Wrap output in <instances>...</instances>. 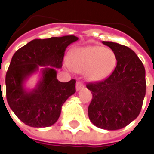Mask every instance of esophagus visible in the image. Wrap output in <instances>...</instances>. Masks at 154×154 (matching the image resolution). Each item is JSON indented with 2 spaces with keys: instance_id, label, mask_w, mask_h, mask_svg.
<instances>
[{
  "instance_id": "34e87169",
  "label": "esophagus",
  "mask_w": 154,
  "mask_h": 154,
  "mask_svg": "<svg viewBox=\"0 0 154 154\" xmlns=\"http://www.w3.org/2000/svg\"><path fill=\"white\" fill-rule=\"evenodd\" d=\"M83 88H84V84L82 82H77V84H76V89H77V91L81 90Z\"/></svg>"
}]
</instances>
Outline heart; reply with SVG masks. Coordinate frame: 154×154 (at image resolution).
<instances>
[{"label":"heart","instance_id":"obj_1","mask_svg":"<svg viewBox=\"0 0 154 154\" xmlns=\"http://www.w3.org/2000/svg\"><path fill=\"white\" fill-rule=\"evenodd\" d=\"M69 64L77 72H85L89 81H100L113 72L116 66L117 56L112 50L104 47H82L71 52Z\"/></svg>","mask_w":154,"mask_h":154}]
</instances>
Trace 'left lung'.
<instances>
[{
	"label": "left lung",
	"mask_w": 154,
	"mask_h": 154,
	"mask_svg": "<svg viewBox=\"0 0 154 154\" xmlns=\"http://www.w3.org/2000/svg\"><path fill=\"white\" fill-rule=\"evenodd\" d=\"M102 43L116 53L117 65L104 80L86 85L93 95L88 113L94 125L114 131L129 125L140 114L146 94L145 68L129 47Z\"/></svg>",
	"instance_id": "8db88e82"
}]
</instances>
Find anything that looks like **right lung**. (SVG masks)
<instances>
[{"mask_svg": "<svg viewBox=\"0 0 154 154\" xmlns=\"http://www.w3.org/2000/svg\"><path fill=\"white\" fill-rule=\"evenodd\" d=\"M77 39L74 35L33 39L12 56L6 75L7 100L11 110L27 125H54L63 103L75 94L76 80L58 81L56 69L62 67L66 47ZM38 70L42 77L37 85L32 91H27L25 81Z\"/></svg>", "mask_w": 154, "mask_h": 154, "instance_id": "1", "label": "right lung"}]
</instances>
